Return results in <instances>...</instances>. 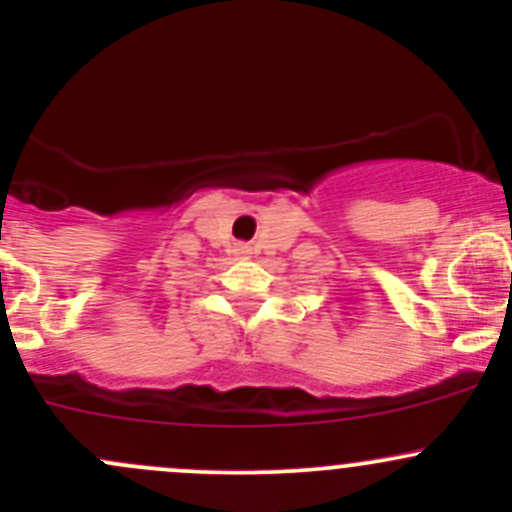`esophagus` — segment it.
<instances>
[{"instance_id":"esophagus-1","label":"esophagus","mask_w":512,"mask_h":512,"mask_svg":"<svg viewBox=\"0 0 512 512\" xmlns=\"http://www.w3.org/2000/svg\"><path fill=\"white\" fill-rule=\"evenodd\" d=\"M237 255L247 257V255H250V250H247V247H237Z\"/></svg>"}]
</instances>
